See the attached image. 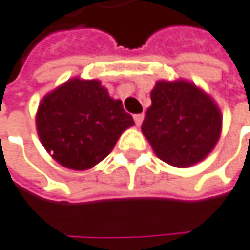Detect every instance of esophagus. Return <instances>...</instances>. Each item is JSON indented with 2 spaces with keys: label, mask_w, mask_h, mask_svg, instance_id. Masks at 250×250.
Wrapping results in <instances>:
<instances>
[{
  "label": "esophagus",
  "mask_w": 250,
  "mask_h": 250,
  "mask_svg": "<svg viewBox=\"0 0 250 250\" xmlns=\"http://www.w3.org/2000/svg\"><path fill=\"white\" fill-rule=\"evenodd\" d=\"M133 118H135V123H136V126L139 127L141 124H142V120H144V114H135V115H133Z\"/></svg>",
  "instance_id": "esophagus-1"
}]
</instances>
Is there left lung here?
<instances>
[{"label":"left lung","mask_w":250,"mask_h":250,"mask_svg":"<svg viewBox=\"0 0 250 250\" xmlns=\"http://www.w3.org/2000/svg\"><path fill=\"white\" fill-rule=\"evenodd\" d=\"M222 130L216 102L187 80H158L151 90L142 133L155 155L175 167H188L205 160Z\"/></svg>","instance_id":"left-lung-1"}]
</instances>
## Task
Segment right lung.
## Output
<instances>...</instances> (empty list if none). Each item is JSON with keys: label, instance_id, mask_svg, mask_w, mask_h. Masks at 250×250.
<instances>
[{"label": "right lung", "instance_id": "1", "mask_svg": "<svg viewBox=\"0 0 250 250\" xmlns=\"http://www.w3.org/2000/svg\"><path fill=\"white\" fill-rule=\"evenodd\" d=\"M133 124L121 101L111 98L99 80L80 77L47 93L35 115L45 151L72 170H87L101 163Z\"/></svg>", "mask_w": 250, "mask_h": 250}]
</instances>
